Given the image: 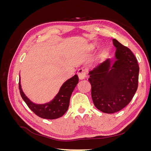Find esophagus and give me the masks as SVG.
Here are the masks:
<instances>
[{
	"label": "esophagus",
	"mask_w": 151,
	"mask_h": 151,
	"mask_svg": "<svg viewBox=\"0 0 151 151\" xmlns=\"http://www.w3.org/2000/svg\"><path fill=\"white\" fill-rule=\"evenodd\" d=\"M77 75H78V77L80 79H84L87 75L86 70L84 68H79L78 71H77Z\"/></svg>",
	"instance_id": "esophagus-1"
}]
</instances>
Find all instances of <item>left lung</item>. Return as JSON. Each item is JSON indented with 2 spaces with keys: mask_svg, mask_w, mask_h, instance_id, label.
Masks as SVG:
<instances>
[{
  "mask_svg": "<svg viewBox=\"0 0 151 151\" xmlns=\"http://www.w3.org/2000/svg\"><path fill=\"white\" fill-rule=\"evenodd\" d=\"M115 61H106L89 72L91 97L94 106L106 113L120 111L129 104L138 88L139 67L131 50L115 39ZM111 63H113V65Z\"/></svg>",
  "mask_w": 151,
  "mask_h": 151,
  "instance_id": "obj_1",
  "label": "left lung"
}]
</instances>
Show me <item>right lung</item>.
Returning a JSON list of instances; mask_svg holds the SVG:
<instances>
[{
	"instance_id": "obj_1",
	"label": "right lung",
	"mask_w": 151,
	"mask_h": 151,
	"mask_svg": "<svg viewBox=\"0 0 151 151\" xmlns=\"http://www.w3.org/2000/svg\"><path fill=\"white\" fill-rule=\"evenodd\" d=\"M79 82V78L75 75L65 82L55 98L48 103L38 104L31 102L22 91L20 79L19 89L22 99L32 111L36 115L45 119H57L63 116L67 111L69 106L71 94Z\"/></svg>"
}]
</instances>
